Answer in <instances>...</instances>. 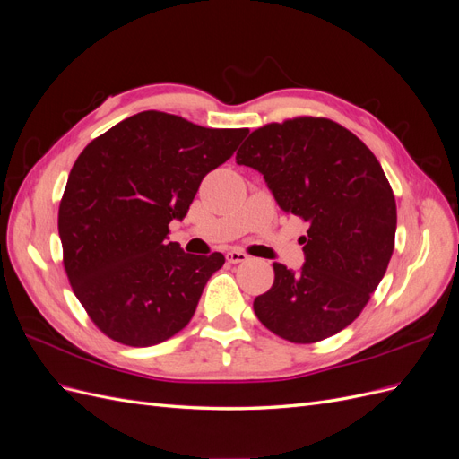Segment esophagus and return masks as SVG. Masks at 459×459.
I'll use <instances>...</instances> for the list:
<instances>
[{
	"label": "esophagus",
	"mask_w": 459,
	"mask_h": 459,
	"mask_svg": "<svg viewBox=\"0 0 459 459\" xmlns=\"http://www.w3.org/2000/svg\"><path fill=\"white\" fill-rule=\"evenodd\" d=\"M226 258H228L230 264H239V262H247L248 260V256L243 251H230L226 255Z\"/></svg>",
	"instance_id": "obj_1"
}]
</instances>
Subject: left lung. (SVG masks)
Listing matches in <instances>:
<instances>
[{
  "mask_svg": "<svg viewBox=\"0 0 459 459\" xmlns=\"http://www.w3.org/2000/svg\"><path fill=\"white\" fill-rule=\"evenodd\" d=\"M235 160L264 176L281 211L308 221L300 272L273 264L256 317L290 342L335 335L364 310L394 251L396 203L379 160L341 124L314 117L255 130Z\"/></svg>",
  "mask_w": 459,
  "mask_h": 459,
  "instance_id": "1",
  "label": "left lung"
}]
</instances>
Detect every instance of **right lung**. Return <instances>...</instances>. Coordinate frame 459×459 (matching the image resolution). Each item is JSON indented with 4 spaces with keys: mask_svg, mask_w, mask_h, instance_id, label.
I'll use <instances>...</instances> for the list:
<instances>
[{
    "mask_svg": "<svg viewBox=\"0 0 459 459\" xmlns=\"http://www.w3.org/2000/svg\"><path fill=\"white\" fill-rule=\"evenodd\" d=\"M247 128L214 130L143 110L80 152L59 204L63 264L76 299L107 337L152 346L195 314L224 255L169 243L203 178L224 164Z\"/></svg>",
    "mask_w": 459,
    "mask_h": 459,
    "instance_id": "1",
    "label": "right lung"
}]
</instances>
